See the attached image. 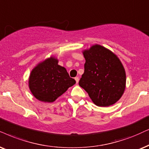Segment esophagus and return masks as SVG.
Listing matches in <instances>:
<instances>
[{
	"instance_id": "esophagus-1",
	"label": "esophagus",
	"mask_w": 149,
	"mask_h": 149,
	"mask_svg": "<svg viewBox=\"0 0 149 149\" xmlns=\"http://www.w3.org/2000/svg\"><path fill=\"white\" fill-rule=\"evenodd\" d=\"M75 80H76V83H78V82H79V78H78V77H76V78H75Z\"/></svg>"
}]
</instances>
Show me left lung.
Instances as JSON below:
<instances>
[{
  "instance_id": "obj_1",
  "label": "left lung",
  "mask_w": 149,
  "mask_h": 149,
  "mask_svg": "<svg viewBox=\"0 0 149 149\" xmlns=\"http://www.w3.org/2000/svg\"><path fill=\"white\" fill-rule=\"evenodd\" d=\"M85 58L84 72L79 85L87 92L98 107L115 104L123 95L126 86V73L116 55L99 45L83 52Z\"/></svg>"
}]
</instances>
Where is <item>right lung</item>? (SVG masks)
Returning a JSON list of instances; mask_svg holds the SVG:
<instances>
[{
	"label": "right lung",
	"instance_id": "right-lung-1",
	"mask_svg": "<svg viewBox=\"0 0 149 149\" xmlns=\"http://www.w3.org/2000/svg\"><path fill=\"white\" fill-rule=\"evenodd\" d=\"M51 57L39 63L31 71L29 78L30 91L36 98L44 102H53L76 83L65 67Z\"/></svg>",
	"mask_w": 149,
	"mask_h": 149
}]
</instances>
